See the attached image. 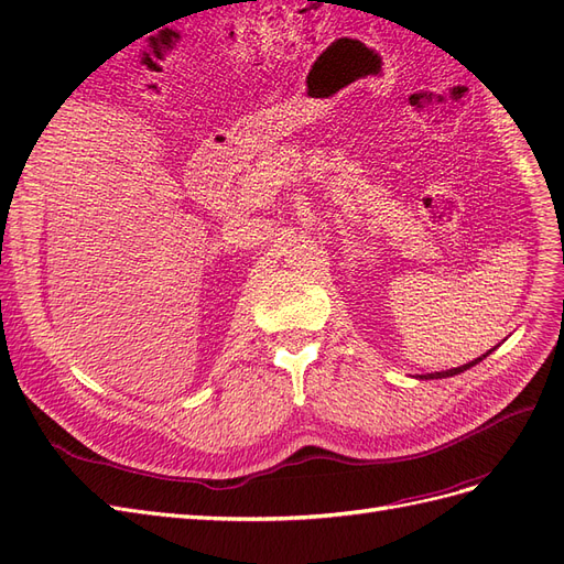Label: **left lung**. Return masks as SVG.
<instances>
[{
  "label": "left lung",
  "instance_id": "left-lung-1",
  "mask_svg": "<svg viewBox=\"0 0 564 564\" xmlns=\"http://www.w3.org/2000/svg\"><path fill=\"white\" fill-rule=\"evenodd\" d=\"M491 350H497V346H494ZM491 350H487L485 355H480V357H475L473 362H468V365H460V367H454V369H445V371H433V373H419L416 379H425V381H431V379H449V377H456V373H460V371H466V369H470V367H475L477 362H482L487 355H491Z\"/></svg>",
  "mask_w": 564,
  "mask_h": 564
}]
</instances>
